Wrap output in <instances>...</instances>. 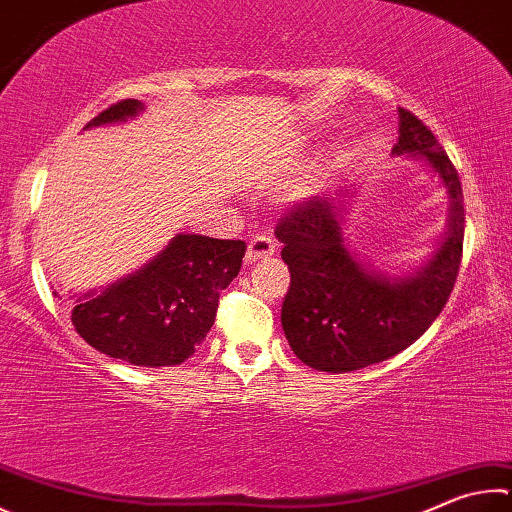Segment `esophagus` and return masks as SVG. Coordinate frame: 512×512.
I'll list each match as a JSON object with an SVG mask.
<instances>
[{
    "label": "esophagus",
    "mask_w": 512,
    "mask_h": 512,
    "mask_svg": "<svg viewBox=\"0 0 512 512\" xmlns=\"http://www.w3.org/2000/svg\"><path fill=\"white\" fill-rule=\"evenodd\" d=\"M275 255V244L271 237L266 235H255L253 239L248 241V250H246V264H253L257 259L271 257Z\"/></svg>",
    "instance_id": "34e87169"
}]
</instances>
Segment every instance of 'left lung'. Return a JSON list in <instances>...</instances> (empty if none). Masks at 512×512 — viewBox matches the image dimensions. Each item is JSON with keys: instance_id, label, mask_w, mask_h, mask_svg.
Segmentation results:
<instances>
[{"instance_id": "8db88e82", "label": "left lung", "mask_w": 512, "mask_h": 512, "mask_svg": "<svg viewBox=\"0 0 512 512\" xmlns=\"http://www.w3.org/2000/svg\"><path fill=\"white\" fill-rule=\"evenodd\" d=\"M392 154L423 161L448 194L443 239L414 271H376L349 246L342 226L351 190L313 197L275 228L291 273L284 336L295 356L318 371L345 374L401 353L430 329L457 282L466 224L457 170L430 129L401 107Z\"/></svg>"}]
</instances>
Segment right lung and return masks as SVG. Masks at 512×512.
<instances>
[{
    "label": "right lung",
    "mask_w": 512,
    "mask_h": 512,
    "mask_svg": "<svg viewBox=\"0 0 512 512\" xmlns=\"http://www.w3.org/2000/svg\"><path fill=\"white\" fill-rule=\"evenodd\" d=\"M143 109L141 100L116 102L85 129L127 123ZM244 253L239 239L179 232L132 275L71 295L73 327L109 358L154 369L181 365L215 324L219 293L237 277Z\"/></svg>",
    "instance_id": "obj_1"
}]
</instances>
